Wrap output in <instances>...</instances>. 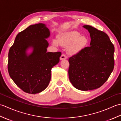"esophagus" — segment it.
Here are the masks:
<instances>
[{
  "label": "esophagus",
  "instance_id": "34e87169",
  "mask_svg": "<svg viewBox=\"0 0 121 121\" xmlns=\"http://www.w3.org/2000/svg\"><path fill=\"white\" fill-rule=\"evenodd\" d=\"M67 59V56H66L65 55V54H62L60 58V59L61 60H64V59Z\"/></svg>",
  "mask_w": 121,
  "mask_h": 121
}]
</instances>
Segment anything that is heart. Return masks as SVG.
Returning a JSON list of instances; mask_svg holds the SVG:
<instances>
[{
    "instance_id": "obj_1",
    "label": "heart",
    "mask_w": 121,
    "mask_h": 121,
    "mask_svg": "<svg viewBox=\"0 0 121 121\" xmlns=\"http://www.w3.org/2000/svg\"><path fill=\"white\" fill-rule=\"evenodd\" d=\"M89 42L88 37L77 31H71L59 36L58 42L53 40V43L56 46L59 45L63 47H67L68 53L74 55L78 53L86 47Z\"/></svg>"
}]
</instances>
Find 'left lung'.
Instances as JSON below:
<instances>
[{
    "label": "left lung",
    "mask_w": 121,
    "mask_h": 121,
    "mask_svg": "<svg viewBox=\"0 0 121 121\" xmlns=\"http://www.w3.org/2000/svg\"><path fill=\"white\" fill-rule=\"evenodd\" d=\"M83 27L90 33L91 46L69 58L68 73L75 88L87 91L99 88L109 78L114 66V47L104 32L90 25Z\"/></svg>",
    "instance_id": "left-lung-1"
}]
</instances>
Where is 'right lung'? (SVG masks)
<instances>
[{
  "instance_id": "right-lung-1",
  "label": "right lung",
  "mask_w": 121,
  "mask_h": 121,
  "mask_svg": "<svg viewBox=\"0 0 121 121\" xmlns=\"http://www.w3.org/2000/svg\"><path fill=\"white\" fill-rule=\"evenodd\" d=\"M49 36V30L45 24L30 25L17 35L9 49V75L27 93H39L47 88L51 79V69L60 60L61 52H47L49 43L46 39ZM30 48L33 51L28 55L26 51Z\"/></svg>"
}]
</instances>
